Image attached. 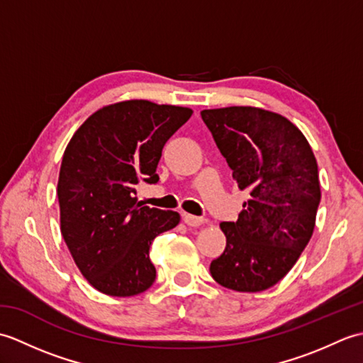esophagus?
Listing matches in <instances>:
<instances>
[{
  "mask_svg": "<svg viewBox=\"0 0 363 363\" xmlns=\"http://www.w3.org/2000/svg\"><path fill=\"white\" fill-rule=\"evenodd\" d=\"M182 220H184V223H186L187 226H191V228L201 226L203 223H204V218H201V217H195V215H190V213H184Z\"/></svg>",
  "mask_w": 363,
  "mask_h": 363,
  "instance_id": "esophagus-1",
  "label": "esophagus"
}]
</instances>
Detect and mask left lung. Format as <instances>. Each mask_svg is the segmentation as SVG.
<instances>
[{
	"label": "left lung",
	"mask_w": 363,
	"mask_h": 363,
	"mask_svg": "<svg viewBox=\"0 0 363 363\" xmlns=\"http://www.w3.org/2000/svg\"><path fill=\"white\" fill-rule=\"evenodd\" d=\"M240 190L237 221H223L226 248L211 274L235 291H262L296 264L321 199L318 165L304 134L282 115L252 106L201 111Z\"/></svg>",
	"instance_id": "obj_1"
}]
</instances>
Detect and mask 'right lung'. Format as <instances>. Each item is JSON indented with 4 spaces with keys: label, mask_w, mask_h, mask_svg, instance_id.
Returning <instances> with one entry per match:
<instances>
[{
    "label": "right lung",
    "mask_w": 363,
    "mask_h": 363,
    "mask_svg": "<svg viewBox=\"0 0 363 363\" xmlns=\"http://www.w3.org/2000/svg\"><path fill=\"white\" fill-rule=\"evenodd\" d=\"M191 113L128 99L91 113L67 145L57 181L60 233L82 276L104 295L134 296L156 279L151 242L181 217L142 206L135 187L159 181L162 148Z\"/></svg>",
    "instance_id": "1"
}]
</instances>
